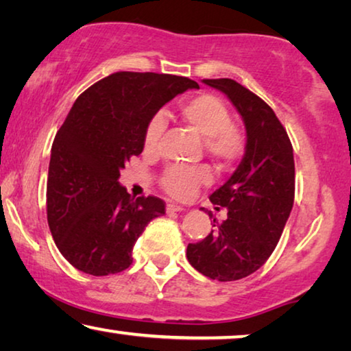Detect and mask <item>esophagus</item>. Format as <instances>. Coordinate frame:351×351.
Wrapping results in <instances>:
<instances>
[{
  "mask_svg": "<svg viewBox=\"0 0 351 351\" xmlns=\"http://www.w3.org/2000/svg\"><path fill=\"white\" fill-rule=\"evenodd\" d=\"M181 211H184V208H182L181 205H176V203H169V205H167V213L169 214L181 213Z\"/></svg>",
  "mask_w": 351,
  "mask_h": 351,
  "instance_id": "1",
  "label": "esophagus"
}]
</instances>
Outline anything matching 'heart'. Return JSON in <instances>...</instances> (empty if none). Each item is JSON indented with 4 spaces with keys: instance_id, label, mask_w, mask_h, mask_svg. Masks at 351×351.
<instances>
[{
    "instance_id": "obj_1",
    "label": "heart",
    "mask_w": 351,
    "mask_h": 351,
    "mask_svg": "<svg viewBox=\"0 0 351 351\" xmlns=\"http://www.w3.org/2000/svg\"><path fill=\"white\" fill-rule=\"evenodd\" d=\"M181 117L191 128L205 138V148L209 156L230 165L243 158L245 138L243 130L232 123L228 107L214 94H197L187 99L180 107ZM165 129V118L156 113L146 124L143 145L146 151L159 148L162 134ZM211 173L206 167L171 165L162 175L160 184L169 195L186 198L192 195L198 186L206 184Z\"/></svg>"
}]
</instances>
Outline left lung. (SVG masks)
Instances as JSON below:
<instances>
[{"label": "left lung", "mask_w": 351, "mask_h": 351, "mask_svg": "<svg viewBox=\"0 0 351 351\" xmlns=\"http://www.w3.org/2000/svg\"><path fill=\"white\" fill-rule=\"evenodd\" d=\"M222 91L241 114L245 153L226 184L209 195L227 219H214L203 241L187 245V260L209 279L247 277L273 254L295 200V160L287 130L268 104L232 78H205ZM213 217L211 213H208Z\"/></svg>", "instance_id": "left-lung-1"}]
</instances>
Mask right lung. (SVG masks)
Instances as JSON below:
<instances>
[{"label":"right lung","instance_id":"add662e5","mask_svg":"<svg viewBox=\"0 0 351 351\" xmlns=\"http://www.w3.org/2000/svg\"><path fill=\"white\" fill-rule=\"evenodd\" d=\"M192 88L198 83L187 77L114 72L77 97L51 145L47 221L56 247L78 271L128 269L145 227L165 214L158 197H130L119 170L143 151L151 117Z\"/></svg>","mask_w":351,"mask_h":351}]
</instances>
